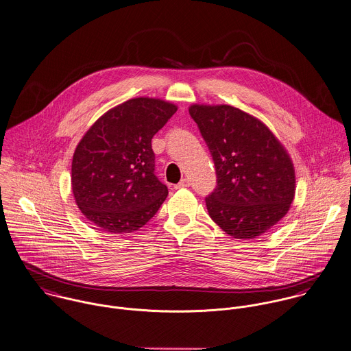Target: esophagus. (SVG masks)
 Masks as SVG:
<instances>
[{
	"label": "esophagus",
	"instance_id": "obj_1",
	"mask_svg": "<svg viewBox=\"0 0 351 351\" xmlns=\"http://www.w3.org/2000/svg\"><path fill=\"white\" fill-rule=\"evenodd\" d=\"M190 186V180L189 179H182L176 186L175 189H183V187H189Z\"/></svg>",
	"mask_w": 351,
	"mask_h": 351
}]
</instances>
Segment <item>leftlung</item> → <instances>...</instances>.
Segmentation results:
<instances>
[{
    "label": "left lung",
    "mask_w": 351,
    "mask_h": 351,
    "mask_svg": "<svg viewBox=\"0 0 351 351\" xmlns=\"http://www.w3.org/2000/svg\"><path fill=\"white\" fill-rule=\"evenodd\" d=\"M213 157L217 186L205 198L212 220L237 239H253L278 224L295 195L293 160L257 117L231 105L193 104Z\"/></svg>",
    "instance_id": "obj_1"
}]
</instances>
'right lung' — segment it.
Listing matches in <instances>:
<instances>
[{
    "label": "right lung",
    "instance_id": "add662e5",
    "mask_svg": "<svg viewBox=\"0 0 351 351\" xmlns=\"http://www.w3.org/2000/svg\"><path fill=\"white\" fill-rule=\"evenodd\" d=\"M178 110L172 102L138 97L104 113L83 135L72 158L71 186L83 216L109 234L143 227L168 189L154 175L152 138Z\"/></svg>",
    "mask_w": 351,
    "mask_h": 351
}]
</instances>
